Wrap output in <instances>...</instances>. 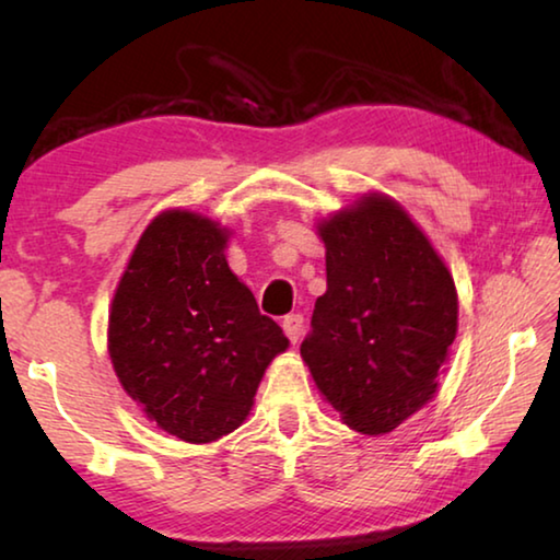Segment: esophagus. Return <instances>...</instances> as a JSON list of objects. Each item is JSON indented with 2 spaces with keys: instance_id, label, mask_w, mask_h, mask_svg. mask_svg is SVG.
I'll return each mask as SVG.
<instances>
[{
  "instance_id": "obj_1",
  "label": "esophagus",
  "mask_w": 560,
  "mask_h": 560,
  "mask_svg": "<svg viewBox=\"0 0 560 560\" xmlns=\"http://www.w3.org/2000/svg\"><path fill=\"white\" fill-rule=\"evenodd\" d=\"M281 326H283V334H287L291 343H299L301 336H303V316H299V314L287 316V318H283Z\"/></svg>"
}]
</instances>
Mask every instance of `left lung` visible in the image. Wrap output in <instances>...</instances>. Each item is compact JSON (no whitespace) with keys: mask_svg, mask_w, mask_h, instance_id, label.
<instances>
[{"mask_svg":"<svg viewBox=\"0 0 560 560\" xmlns=\"http://www.w3.org/2000/svg\"><path fill=\"white\" fill-rule=\"evenodd\" d=\"M316 234L326 293L301 358L340 422L381 438L438 395L457 338V287L412 214L377 189L320 217Z\"/></svg>","mask_w":560,"mask_h":560,"instance_id":"left-lung-1","label":"left lung"}]
</instances>
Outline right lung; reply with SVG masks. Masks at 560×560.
I'll return each instance as SVG.
<instances>
[{"mask_svg":"<svg viewBox=\"0 0 560 560\" xmlns=\"http://www.w3.org/2000/svg\"><path fill=\"white\" fill-rule=\"evenodd\" d=\"M232 230L170 207L140 234L108 311L122 390L158 430L210 444L242 428L289 338L226 264Z\"/></svg>","mask_w":560,"mask_h":560,"instance_id":"add662e5","label":"right lung"}]
</instances>
